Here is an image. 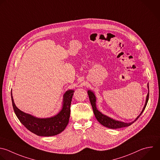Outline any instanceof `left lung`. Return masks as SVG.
I'll return each instance as SVG.
<instances>
[{
	"mask_svg": "<svg viewBox=\"0 0 160 160\" xmlns=\"http://www.w3.org/2000/svg\"><path fill=\"white\" fill-rule=\"evenodd\" d=\"M148 88L149 90V85L148 84ZM88 97L90 99V102L91 103L92 107L93 109V111L94 113V115L97 119V120L103 126L107 127L108 128L110 129H118V128H124V127H128L131 126L132 123H134L139 118V116L142 114V113L143 112L144 110L146 108V106L147 105L148 99H149V92L148 93L147 97H146V102H145V105L143 108V109L142 110L141 114L138 116V117L132 122H129V123H127V122H121L119 121H116L114 120L107 116L103 115V114H102L100 111H98L96 108V97L93 93V92H92L91 90H88Z\"/></svg>",
	"mask_w": 160,
	"mask_h": 160,
	"instance_id": "left-lung-1",
	"label": "left lung"
}]
</instances>
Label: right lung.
I'll return each instance as SVG.
<instances>
[{
	"instance_id": "1",
	"label": "right lung",
	"mask_w": 160,
	"mask_h": 160,
	"mask_svg": "<svg viewBox=\"0 0 160 160\" xmlns=\"http://www.w3.org/2000/svg\"><path fill=\"white\" fill-rule=\"evenodd\" d=\"M74 90H69L63 95V107L56 116L49 118H37L19 110L11 98L14 112L19 121L31 132L39 136H55L65 130L69 122L70 105Z\"/></svg>"
}]
</instances>
